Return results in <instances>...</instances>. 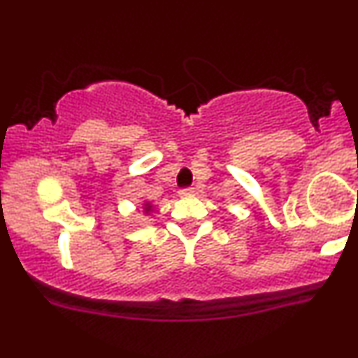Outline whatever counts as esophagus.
<instances>
[{"label":"esophagus","mask_w":358,"mask_h":358,"mask_svg":"<svg viewBox=\"0 0 358 358\" xmlns=\"http://www.w3.org/2000/svg\"><path fill=\"white\" fill-rule=\"evenodd\" d=\"M195 190L193 188H182V190H178V195L180 196H192Z\"/></svg>","instance_id":"esophagus-1"}]
</instances>
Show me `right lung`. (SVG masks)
<instances>
[{
    "mask_svg": "<svg viewBox=\"0 0 358 358\" xmlns=\"http://www.w3.org/2000/svg\"><path fill=\"white\" fill-rule=\"evenodd\" d=\"M148 210H150V206H148V205H146V212H148Z\"/></svg>",
    "mask_w": 358,
    "mask_h": 358,
    "instance_id": "1",
    "label": "right lung"
}]
</instances>
